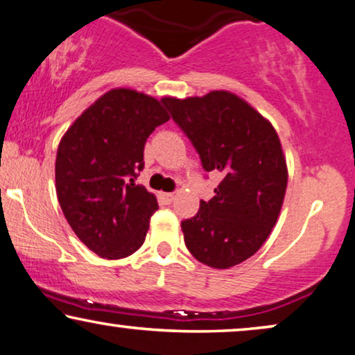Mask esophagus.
Wrapping results in <instances>:
<instances>
[{"mask_svg": "<svg viewBox=\"0 0 355 355\" xmlns=\"http://www.w3.org/2000/svg\"><path fill=\"white\" fill-rule=\"evenodd\" d=\"M159 198H162V202L164 203V205H169V203H173V200L176 198V196H174V193H171V192H163V193H159Z\"/></svg>", "mask_w": 355, "mask_h": 355, "instance_id": "34e87169", "label": "esophagus"}]
</instances>
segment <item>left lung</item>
Listing matches in <instances>:
<instances>
[{"mask_svg":"<svg viewBox=\"0 0 355 355\" xmlns=\"http://www.w3.org/2000/svg\"><path fill=\"white\" fill-rule=\"evenodd\" d=\"M162 101L203 169L221 176L215 197L200 200L197 215L181 223L186 247L211 268L241 263L263 245L283 205L288 169L278 134L231 92Z\"/></svg>","mask_w":355,"mask_h":355,"instance_id":"1","label":"left lung"}]
</instances>
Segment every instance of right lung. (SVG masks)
Wrapping results in <instances>:
<instances>
[{"instance_id": "add662e5", "label": "right lung", "mask_w": 355, "mask_h": 355, "mask_svg": "<svg viewBox=\"0 0 355 355\" xmlns=\"http://www.w3.org/2000/svg\"><path fill=\"white\" fill-rule=\"evenodd\" d=\"M169 116L162 101L114 89L87 108L61 139L56 193L77 237L101 259H124L144 244L157 198L135 184L144 147Z\"/></svg>"}]
</instances>
